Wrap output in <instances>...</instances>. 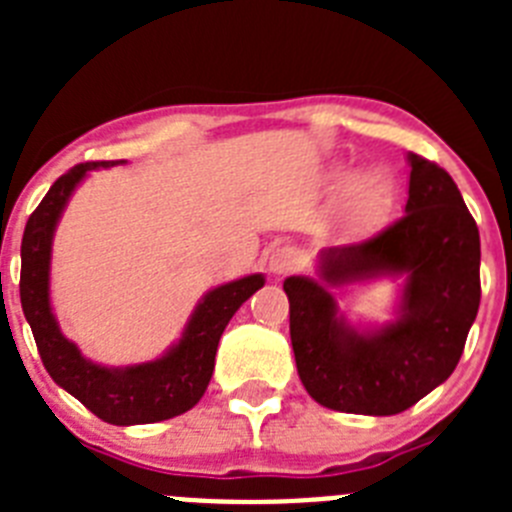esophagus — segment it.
<instances>
[{"instance_id": "obj_1", "label": "esophagus", "mask_w": 512, "mask_h": 512, "mask_svg": "<svg viewBox=\"0 0 512 512\" xmlns=\"http://www.w3.org/2000/svg\"><path fill=\"white\" fill-rule=\"evenodd\" d=\"M269 269H271V274H277V277H287V274H292V271L300 269V253L289 246L277 248V251L271 253Z\"/></svg>"}]
</instances>
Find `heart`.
<instances>
[{
	"label": "heart",
	"mask_w": 512,
	"mask_h": 512,
	"mask_svg": "<svg viewBox=\"0 0 512 512\" xmlns=\"http://www.w3.org/2000/svg\"><path fill=\"white\" fill-rule=\"evenodd\" d=\"M341 207L354 228H372L387 212V187L374 174H356L341 192Z\"/></svg>",
	"instance_id": "heart-1"
}]
</instances>
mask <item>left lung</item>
Masks as SVG:
<instances>
[{
    "instance_id": "8db88e82",
    "label": "left lung",
    "mask_w": 512,
    "mask_h": 512,
    "mask_svg": "<svg viewBox=\"0 0 512 512\" xmlns=\"http://www.w3.org/2000/svg\"><path fill=\"white\" fill-rule=\"evenodd\" d=\"M405 215L354 246L323 248L320 282L287 277L289 336L297 374L323 408L397 415L456 369L479 310V230L441 166L408 153ZM406 277L398 320L359 331L337 312L330 288L377 276Z\"/></svg>"
}]
</instances>
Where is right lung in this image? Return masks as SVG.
Instances as JSON below:
<instances>
[{
    "instance_id": "right-lung-1",
    "label": "right lung",
    "mask_w": 512,
    "mask_h": 512,
    "mask_svg": "<svg viewBox=\"0 0 512 512\" xmlns=\"http://www.w3.org/2000/svg\"><path fill=\"white\" fill-rule=\"evenodd\" d=\"M117 161H87L56 179L22 233L20 302L33 328L45 372L97 418L112 425H140L187 413L205 395L215 369L217 343L235 310L264 287L261 274L220 284L202 297L182 338L161 359L133 366H102L81 356L63 336L51 310V248L61 212L89 171Z\"/></svg>"
}]
</instances>
